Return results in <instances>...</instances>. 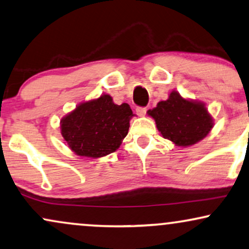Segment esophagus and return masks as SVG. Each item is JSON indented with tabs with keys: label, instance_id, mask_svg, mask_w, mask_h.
I'll return each mask as SVG.
<instances>
[{
	"label": "esophagus",
	"instance_id": "34e87169",
	"mask_svg": "<svg viewBox=\"0 0 249 249\" xmlns=\"http://www.w3.org/2000/svg\"><path fill=\"white\" fill-rule=\"evenodd\" d=\"M135 111H137V114L139 116H144L147 112V108H144V107H137Z\"/></svg>",
	"mask_w": 249,
	"mask_h": 249
}]
</instances>
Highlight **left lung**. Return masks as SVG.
<instances>
[{
	"label": "left lung",
	"mask_w": 249,
	"mask_h": 249,
	"mask_svg": "<svg viewBox=\"0 0 249 249\" xmlns=\"http://www.w3.org/2000/svg\"><path fill=\"white\" fill-rule=\"evenodd\" d=\"M157 130L177 146L186 147L202 140L213 128V118L203 103L185 100L177 92L148 111Z\"/></svg>",
	"instance_id": "8db88e82"
}]
</instances>
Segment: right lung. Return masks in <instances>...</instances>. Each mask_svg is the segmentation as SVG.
Here are the masks:
<instances>
[{
  "label": "right lung",
  "instance_id": "add662e5",
  "mask_svg": "<svg viewBox=\"0 0 249 249\" xmlns=\"http://www.w3.org/2000/svg\"><path fill=\"white\" fill-rule=\"evenodd\" d=\"M132 116L127 103L115 105L111 96L101 95L81 103L62 119V135L77 155L97 159L121 146Z\"/></svg>",
  "mask_w": 249,
  "mask_h": 249
}]
</instances>
